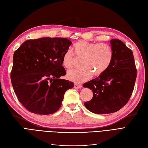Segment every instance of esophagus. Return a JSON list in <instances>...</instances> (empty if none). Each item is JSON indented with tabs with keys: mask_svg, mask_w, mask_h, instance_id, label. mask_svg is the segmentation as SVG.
<instances>
[{
	"mask_svg": "<svg viewBox=\"0 0 148 148\" xmlns=\"http://www.w3.org/2000/svg\"><path fill=\"white\" fill-rule=\"evenodd\" d=\"M74 88H78V89H81L82 88V85L81 84H74Z\"/></svg>",
	"mask_w": 148,
	"mask_h": 148,
	"instance_id": "obj_1",
	"label": "esophagus"
}]
</instances>
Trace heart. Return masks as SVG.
<instances>
[{
    "label": "heart",
    "instance_id": "heart-1",
    "mask_svg": "<svg viewBox=\"0 0 148 148\" xmlns=\"http://www.w3.org/2000/svg\"><path fill=\"white\" fill-rule=\"evenodd\" d=\"M73 51H66L62 57V64L67 69L73 68L77 58L82 59L83 65L79 69L69 71L66 77L75 83H81L90 79L93 73L99 75L108 68L113 57L112 47L106 43L90 42L79 41L74 44ZM75 55V56L74 53Z\"/></svg>",
    "mask_w": 148,
    "mask_h": 148
}]
</instances>
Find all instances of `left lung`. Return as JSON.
Wrapping results in <instances>:
<instances>
[{"label": "left lung", "instance_id": "left-lung-1", "mask_svg": "<svg viewBox=\"0 0 148 148\" xmlns=\"http://www.w3.org/2000/svg\"><path fill=\"white\" fill-rule=\"evenodd\" d=\"M113 57L108 68L99 77L85 83L93 97L84 102L97 114L115 112L127 104L135 87L137 70L133 52L119 39L110 40Z\"/></svg>", "mask_w": 148, "mask_h": 148}]
</instances>
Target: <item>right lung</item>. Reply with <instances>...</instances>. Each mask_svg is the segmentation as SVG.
<instances>
[{
  "label": "right lung",
  "mask_w": 148,
  "mask_h": 148,
  "mask_svg": "<svg viewBox=\"0 0 148 148\" xmlns=\"http://www.w3.org/2000/svg\"><path fill=\"white\" fill-rule=\"evenodd\" d=\"M71 42L63 38L25 41L13 54L10 78L19 102L31 112L55 113L64 94L74 83L60 78L66 75L62 57Z\"/></svg>",
  "instance_id": "right-lung-1"
}]
</instances>
